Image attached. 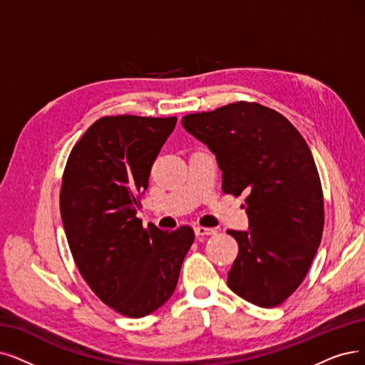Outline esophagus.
<instances>
[{
  "instance_id": "1",
  "label": "esophagus",
  "mask_w": 365,
  "mask_h": 365,
  "mask_svg": "<svg viewBox=\"0 0 365 365\" xmlns=\"http://www.w3.org/2000/svg\"><path fill=\"white\" fill-rule=\"evenodd\" d=\"M195 233L197 237H208V235H214L215 230L212 227H202V226H196L195 227Z\"/></svg>"
}]
</instances>
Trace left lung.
<instances>
[{"instance_id":"1","label":"left lung","mask_w":365,"mask_h":365,"mask_svg":"<svg viewBox=\"0 0 365 365\" xmlns=\"http://www.w3.org/2000/svg\"><path fill=\"white\" fill-rule=\"evenodd\" d=\"M181 124L215 155L223 192L249 195V229L227 230L240 247L227 286L275 307L302 283L322 240L324 196L307 142L283 115L247 101L185 115Z\"/></svg>"}]
</instances>
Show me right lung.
<instances>
[{"label":"right lung","mask_w":365,"mask_h":365,"mask_svg":"<svg viewBox=\"0 0 365 365\" xmlns=\"http://www.w3.org/2000/svg\"><path fill=\"white\" fill-rule=\"evenodd\" d=\"M177 118L118 115L96 121L71 150L60 210L76 267L115 312L143 317L172 297L192 227L145 229L139 197Z\"/></svg>","instance_id":"right-lung-1"}]
</instances>
